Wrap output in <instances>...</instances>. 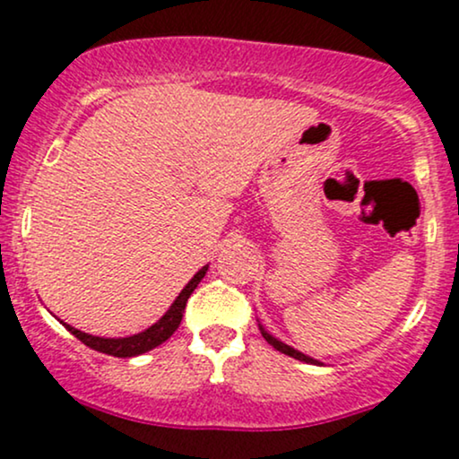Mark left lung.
Masks as SVG:
<instances>
[{
    "mask_svg": "<svg viewBox=\"0 0 459 459\" xmlns=\"http://www.w3.org/2000/svg\"><path fill=\"white\" fill-rule=\"evenodd\" d=\"M259 328H261V334H263V339L267 341V343H270L273 350H278V351H282V354H287V356H291V358H296V360H302V362H310V365H319L317 360H315V358H310V356H307V354H302V351H298V350H293L291 345H287V343H282V341H278V339H273V336L270 334V332H267L265 328H263V325L259 324Z\"/></svg>",
    "mask_w": 459,
    "mask_h": 459,
    "instance_id": "left-lung-1",
    "label": "left lung"
}]
</instances>
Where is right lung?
I'll use <instances>...</instances> for the list:
<instances>
[{"instance_id": "obj_1", "label": "right lung", "mask_w": 459, "mask_h": 459, "mask_svg": "<svg viewBox=\"0 0 459 459\" xmlns=\"http://www.w3.org/2000/svg\"><path fill=\"white\" fill-rule=\"evenodd\" d=\"M207 270H209V265H204L203 270H198L196 273H194L192 281L183 287V291L178 293V298L172 302V307L166 310V315H163L157 324H152L151 328L140 332V334L123 336V339H103V336L86 334V332L73 328V325H68V324H65V328L71 332L73 336H77L83 345H88L94 351H101V354L116 356V358H131V356L144 354V351H151L152 347L161 345L163 341H168L172 334H175V330L178 328V324H181V319H183V313H186L187 299L194 293V289L198 287V282L203 281Z\"/></svg>"}]
</instances>
